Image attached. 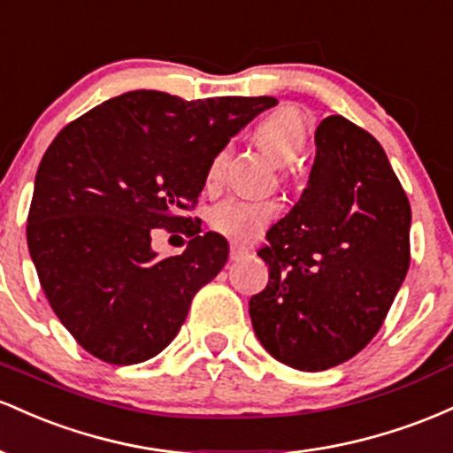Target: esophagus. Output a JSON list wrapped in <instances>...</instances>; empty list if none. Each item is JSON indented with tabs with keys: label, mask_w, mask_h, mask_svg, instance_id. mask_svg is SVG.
I'll return each mask as SVG.
<instances>
[{
	"label": "esophagus",
	"mask_w": 453,
	"mask_h": 453,
	"mask_svg": "<svg viewBox=\"0 0 453 453\" xmlns=\"http://www.w3.org/2000/svg\"><path fill=\"white\" fill-rule=\"evenodd\" d=\"M250 250L246 246H240V243H231V261H240V258L248 257Z\"/></svg>",
	"instance_id": "34e87169"
}]
</instances>
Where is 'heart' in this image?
I'll return each instance as SVG.
<instances>
[{
    "label": "heart",
    "mask_w": 453,
    "mask_h": 453,
    "mask_svg": "<svg viewBox=\"0 0 453 453\" xmlns=\"http://www.w3.org/2000/svg\"><path fill=\"white\" fill-rule=\"evenodd\" d=\"M254 136L280 165H293L303 154L308 143V130L302 115L295 109L282 106L263 117L254 128ZM226 166V150H220L207 166V184L220 181ZM278 205L273 201L226 199L218 203L210 213L211 226L233 242H254L263 228L273 220Z\"/></svg>",
    "instance_id": "obj_1"
}]
</instances>
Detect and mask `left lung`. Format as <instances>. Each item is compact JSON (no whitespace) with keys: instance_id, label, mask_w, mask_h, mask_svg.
<instances>
[{"instance_id":"1","label":"left lung","mask_w":453,"mask_h":453,"mask_svg":"<svg viewBox=\"0 0 453 453\" xmlns=\"http://www.w3.org/2000/svg\"><path fill=\"white\" fill-rule=\"evenodd\" d=\"M314 143L302 196L258 250L269 280L250 299L267 353L306 372L347 362L377 336L411 261V205L379 141L332 115Z\"/></svg>"}]
</instances>
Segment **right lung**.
<instances>
[{
  "mask_svg": "<svg viewBox=\"0 0 453 453\" xmlns=\"http://www.w3.org/2000/svg\"><path fill=\"white\" fill-rule=\"evenodd\" d=\"M276 104L134 89L55 136L35 173L27 246L50 308L88 353L130 365L169 347L228 243L199 226L184 252L160 258L151 228L186 226L177 211L195 207L213 156Z\"/></svg>",
  "mask_w": 453,
  "mask_h": 453,
  "instance_id": "add662e5",
  "label": "right lung"
}]
</instances>
